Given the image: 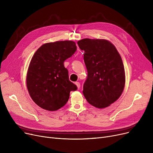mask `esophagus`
<instances>
[{"instance_id":"esophagus-1","label":"esophagus","mask_w":153,"mask_h":153,"mask_svg":"<svg viewBox=\"0 0 153 153\" xmlns=\"http://www.w3.org/2000/svg\"><path fill=\"white\" fill-rule=\"evenodd\" d=\"M75 84H76V85H77L78 89H80V87H81V84H80L79 82H76Z\"/></svg>"}]
</instances>
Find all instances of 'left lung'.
I'll return each mask as SVG.
<instances>
[{
	"instance_id": "1",
	"label": "left lung",
	"mask_w": 153,
	"mask_h": 153,
	"mask_svg": "<svg viewBox=\"0 0 153 153\" xmlns=\"http://www.w3.org/2000/svg\"><path fill=\"white\" fill-rule=\"evenodd\" d=\"M84 51L87 77L83 94L92 105L103 108L122 95L125 82L123 61L115 46L105 39L85 38L77 42Z\"/></svg>"
}]
</instances>
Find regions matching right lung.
I'll return each mask as SVG.
<instances>
[{
    "label": "right lung",
    "instance_id": "1",
    "mask_svg": "<svg viewBox=\"0 0 153 153\" xmlns=\"http://www.w3.org/2000/svg\"><path fill=\"white\" fill-rule=\"evenodd\" d=\"M77 50L72 41L48 43L39 47L32 58L27 72L28 91L41 108L55 111L68 101L71 91L77 89L69 79L64 62Z\"/></svg>",
    "mask_w": 153,
    "mask_h": 153
}]
</instances>
